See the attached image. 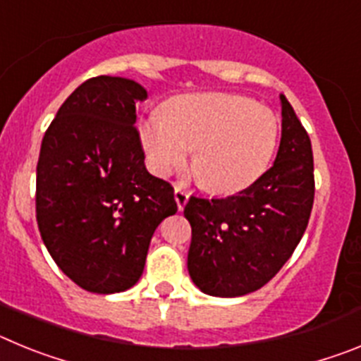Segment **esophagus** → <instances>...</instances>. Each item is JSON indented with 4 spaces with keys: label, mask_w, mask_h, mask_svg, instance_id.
Returning a JSON list of instances; mask_svg holds the SVG:
<instances>
[{
    "label": "esophagus",
    "mask_w": 361,
    "mask_h": 361,
    "mask_svg": "<svg viewBox=\"0 0 361 361\" xmlns=\"http://www.w3.org/2000/svg\"><path fill=\"white\" fill-rule=\"evenodd\" d=\"M188 199H190V193H188L183 186H175V200H177V206L180 212H183L184 206H186Z\"/></svg>",
    "instance_id": "esophagus-1"
}]
</instances>
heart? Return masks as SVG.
<instances>
[{"label": "heart", "mask_w": 361, "mask_h": 361, "mask_svg": "<svg viewBox=\"0 0 361 361\" xmlns=\"http://www.w3.org/2000/svg\"><path fill=\"white\" fill-rule=\"evenodd\" d=\"M279 119L257 101L233 94H191L168 108V117L152 116L141 139L152 170H180L193 149L191 170L204 190L238 193L269 166L279 142Z\"/></svg>", "instance_id": "heart-1"}]
</instances>
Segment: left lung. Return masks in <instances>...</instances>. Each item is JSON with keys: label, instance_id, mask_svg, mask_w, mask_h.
I'll return each mask as SVG.
<instances>
[{"label": "left lung", "instance_id": "left-lung-1", "mask_svg": "<svg viewBox=\"0 0 361 361\" xmlns=\"http://www.w3.org/2000/svg\"><path fill=\"white\" fill-rule=\"evenodd\" d=\"M282 139L269 170L226 199L190 197L188 271L212 296H242L266 286L289 260L314 200L311 139L283 95Z\"/></svg>", "mask_w": 361, "mask_h": 361}]
</instances>
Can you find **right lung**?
I'll use <instances>...</instances> for the list:
<instances>
[{"mask_svg":"<svg viewBox=\"0 0 361 361\" xmlns=\"http://www.w3.org/2000/svg\"><path fill=\"white\" fill-rule=\"evenodd\" d=\"M132 79L99 75L61 104L41 142L36 219L59 269L97 295L135 286L153 231L177 213L173 186L148 173Z\"/></svg>","mask_w":361,"mask_h":361,"instance_id":"obj_1","label":"right lung"}]
</instances>
